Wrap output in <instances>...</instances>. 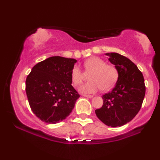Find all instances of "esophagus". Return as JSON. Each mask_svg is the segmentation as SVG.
I'll return each instance as SVG.
<instances>
[{
    "label": "esophagus",
    "mask_w": 160,
    "mask_h": 160,
    "mask_svg": "<svg viewBox=\"0 0 160 160\" xmlns=\"http://www.w3.org/2000/svg\"><path fill=\"white\" fill-rule=\"evenodd\" d=\"M83 96L86 97V98H92V97H93V95H83Z\"/></svg>",
    "instance_id": "obj_1"
}]
</instances>
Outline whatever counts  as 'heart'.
<instances>
[{
    "label": "heart",
    "mask_w": 160,
    "mask_h": 160,
    "mask_svg": "<svg viewBox=\"0 0 160 160\" xmlns=\"http://www.w3.org/2000/svg\"><path fill=\"white\" fill-rule=\"evenodd\" d=\"M84 67L90 82L82 85L78 90L82 94H92L101 88L108 91L113 88L118 77V70L112 65H107L101 58L94 57L84 62ZM71 82L74 86H78L84 79V73L78 66H74L71 70Z\"/></svg>",
    "instance_id": "obj_1"
}]
</instances>
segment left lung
I'll return each mask as SVG.
<instances>
[{
  "label": "left lung",
  "mask_w": 160,
  "mask_h": 160,
  "mask_svg": "<svg viewBox=\"0 0 160 160\" xmlns=\"http://www.w3.org/2000/svg\"><path fill=\"white\" fill-rule=\"evenodd\" d=\"M105 55L118 70V81L111 92L103 95V106L95 112L106 125L118 127L132 121L140 111L146 86L142 73L130 59L118 53Z\"/></svg>",
  "instance_id": "1"
}]
</instances>
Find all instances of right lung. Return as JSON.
<instances>
[{"instance_id":"add662e5","label":"right lung","mask_w":160,"mask_h":160,"mask_svg":"<svg viewBox=\"0 0 160 160\" xmlns=\"http://www.w3.org/2000/svg\"><path fill=\"white\" fill-rule=\"evenodd\" d=\"M77 60L51 57L37 63L26 80V92L33 112L47 123H57L70 115L79 95L71 82Z\"/></svg>"}]
</instances>
